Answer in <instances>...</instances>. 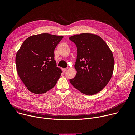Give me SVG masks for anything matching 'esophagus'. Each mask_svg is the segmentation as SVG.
<instances>
[{"label": "esophagus", "mask_w": 135, "mask_h": 135, "mask_svg": "<svg viewBox=\"0 0 135 135\" xmlns=\"http://www.w3.org/2000/svg\"><path fill=\"white\" fill-rule=\"evenodd\" d=\"M67 69H68V68H63L62 69V71L63 72H65Z\"/></svg>", "instance_id": "esophagus-1"}]
</instances>
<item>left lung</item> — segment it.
<instances>
[{
	"label": "left lung",
	"mask_w": 135,
	"mask_h": 135,
	"mask_svg": "<svg viewBox=\"0 0 135 135\" xmlns=\"http://www.w3.org/2000/svg\"><path fill=\"white\" fill-rule=\"evenodd\" d=\"M69 40L77 47L75 65L77 74L69 80L70 83L85 94L98 93L112 78L114 66L112 51L102 38L96 35L81 33L70 37Z\"/></svg>",
	"instance_id": "1"
}]
</instances>
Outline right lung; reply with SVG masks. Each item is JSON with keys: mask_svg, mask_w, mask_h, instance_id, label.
<instances>
[{"mask_svg": "<svg viewBox=\"0 0 135 135\" xmlns=\"http://www.w3.org/2000/svg\"><path fill=\"white\" fill-rule=\"evenodd\" d=\"M63 37L47 33L31 36L17 52V74L30 92L45 93L55 86L60 78L62 71L56 67L54 51Z\"/></svg>", "mask_w": 135, "mask_h": 135, "instance_id": "obj_1", "label": "right lung"}]
</instances>
